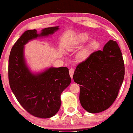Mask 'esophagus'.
I'll return each mask as SVG.
<instances>
[{"mask_svg":"<svg viewBox=\"0 0 133 133\" xmlns=\"http://www.w3.org/2000/svg\"><path fill=\"white\" fill-rule=\"evenodd\" d=\"M69 75H70V76H71V78L72 79V78H73V75H74V69H72V68H71V69H69Z\"/></svg>","mask_w":133,"mask_h":133,"instance_id":"1","label":"esophagus"}]
</instances>
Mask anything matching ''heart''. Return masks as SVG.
I'll return each instance as SVG.
<instances>
[{"label":"heart","instance_id":"b5f03b06","mask_svg":"<svg viewBox=\"0 0 133 133\" xmlns=\"http://www.w3.org/2000/svg\"><path fill=\"white\" fill-rule=\"evenodd\" d=\"M89 37L88 35L87 34H81L78 35L75 38L72 39L70 43H69L66 46V49L69 51H72L74 50H75L76 48L79 46L81 45H82L83 43L87 41ZM92 48V45L90 44L87 47H85L83 50L81 51V52L79 54L78 57L80 60H85L89 57L90 52H91Z\"/></svg>","mask_w":133,"mask_h":133}]
</instances>
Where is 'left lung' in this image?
I'll return each instance as SVG.
<instances>
[{
	"mask_svg": "<svg viewBox=\"0 0 133 133\" xmlns=\"http://www.w3.org/2000/svg\"><path fill=\"white\" fill-rule=\"evenodd\" d=\"M124 78V64L117 42L109 40L102 51L90 55L74 72V82L80 85L79 101L89 113L110 108L117 98Z\"/></svg>",
	"mask_w": 133,
	"mask_h": 133,
	"instance_id": "8db88e82",
	"label": "left lung"
}]
</instances>
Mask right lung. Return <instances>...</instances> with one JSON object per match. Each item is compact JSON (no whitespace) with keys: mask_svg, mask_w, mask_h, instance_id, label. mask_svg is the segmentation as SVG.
Segmentation results:
<instances>
[{"mask_svg":"<svg viewBox=\"0 0 133 133\" xmlns=\"http://www.w3.org/2000/svg\"><path fill=\"white\" fill-rule=\"evenodd\" d=\"M59 29L47 27L38 34L36 30L25 31L11 48L9 58V81L19 103L27 112L39 118H47L59 110L61 95L71 82L66 67H50L34 74L25 62L24 45L38 37H47Z\"/></svg>","mask_w":133,"mask_h":133,"instance_id":"obj_1","label":"right lung"}]
</instances>
